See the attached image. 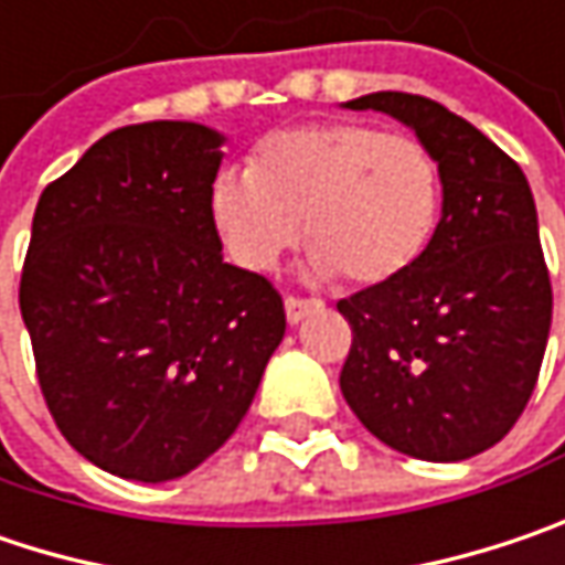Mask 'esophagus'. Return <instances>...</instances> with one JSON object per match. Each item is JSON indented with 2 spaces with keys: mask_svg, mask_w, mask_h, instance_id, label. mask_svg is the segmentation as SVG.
Listing matches in <instances>:
<instances>
[{
  "mask_svg": "<svg viewBox=\"0 0 565 565\" xmlns=\"http://www.w3.org/2000/svg\"><path fill=\"white\" fill-rule=\"evenodd\" d=\"M319 307H322L319 300H300V297H287V300H284V313H287V322H290V326L303 322V319L310 313H316Z\"/></svg>",
  "mask_w": 565,
  "mask_h": 565,
  "instance_id": "esophagus-1",
  "label": "esophagus"
}]
</instances>
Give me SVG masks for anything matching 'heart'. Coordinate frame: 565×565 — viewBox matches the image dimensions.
Here are the masks:
<instances>
[{"instance_id":"b5f03b06","label":"heart","mask_w":565,"mask_h":565,"mask_svg":"<svg viewBox=\"0 0 565 565\" xmlns=\"http://www.w3.org/2000/svg\"><path fill=\"white\" fill-rule=\"evenodd\" d=\"M441 201V169L422 140L335 120L275 134L249 172H220L211 220L246 271H271L307 233L313 278L377 287L413 271L435 239Z\"/></svg>"}]
</instances>
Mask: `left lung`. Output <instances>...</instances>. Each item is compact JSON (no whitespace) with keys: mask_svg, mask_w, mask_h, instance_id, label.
<instances>
[{"mask_svg":"<svg viewBox=\"0 0 565 565\" xmlns=\"http://www.w3.org/2000/svg\"><path fill=\"white\" fill-rule=\"evenodd\" d=\"M342 108L406 124L441 169V220L413 271L339 300L351 351L342 396L386 448L454 463L499 445L547 351L553 290L531 184L445 105L374 92Z\"/></svg>","mask_w":565,"mask_h":565,"instance_id":"obj_1","label":"left lung"}]
</instances>
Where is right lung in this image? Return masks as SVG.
Segmentation results:
<instances>
[{
  "mask_svg": "<svg viewBox=\"0 0 565 565\" xmlns=\"http://www.w3.org/2000/svg\"><path fill=\"white\" fill-rule=\"evenodd\" d=\"M223 143L194 120L120 127L34 211L18 303L38 381L63 438L120 480H179L223 448L284 339L278 290L220 252Z\"/></svg>",
  "mask_w": 565,
  "mask_h": 565,
  "instance_id": "add662e5",
  "label": "right lung"
}]
</instances>
